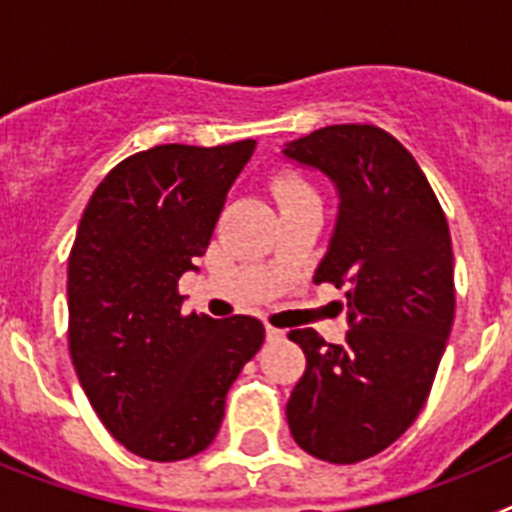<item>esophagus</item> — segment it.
<instances>
[{"label": "esophagus", "instance_id": "34e87169", "mask_svg": "<svg viewBox=\"0 0 512 512\" xmlns=\"http://www.w3.org/2000/svg\"><path fill=\"white\" fill-rule=\"evenodd\" d=\"M284 336H287V330H282V328H274V325H269V323H266V338H269V341H282Z\"/></svg>", "mask_w": 512, "mask_h": 512}]
</instances>
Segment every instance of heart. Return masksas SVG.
<instances>
[{
  "label": "heart",
  "mask_w": 512,
  "mask_h": 512,
  "mask_svg": "<svg viewBox=\"0 0 512 512\" xmlns=\"http://www.w3.org/2000/svg\"><path fill=\"white\" fill-rule=\"evenodd\" d=\"M271 192L277 197L279 205H289V202L305 200V197H315V192L310 189V184L302 179V176L292 174V171H284L279 174L274 182H271Z\"/></svg>",
  "instance_id": "heart-1"
}]
</instances>
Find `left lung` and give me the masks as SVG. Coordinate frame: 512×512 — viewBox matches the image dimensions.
I'll return each instance as SVG.
<instances>
[{"mask_svg": "<svg viewBox=\"0 0 512 512\" xmlns=\"http://www.w3.org/2000/svg\"><path fill=\"white\" fill-rule=\"evenodd\" d=\"M338 189V220L312 282L346 284V343L289 333L305 374L287 402L300 449L330 464L384 451L423 410L454 323L446 215L418 161L377 125H328L284 148Z\"/></svg>", "mask_w": 512, "mask_h": 512, "instance_id": "1", "label": "left lung"}]
</instances>
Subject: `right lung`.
Instances as JSON below:
<instances>
[{
  "instance_id": "1",
  "label": "right lung",
  "mask_w": 512,
  "mask_h": 512,
  "mask_svg": "<svg viewBox=\"0 0 512 512\" xmlns=\"http://www.w3.org/2000/svg\"><path fill=\"white\" fill-rule=\"evenodd\" d=\"M253 148L140 151L104 176L81 215L69 256L71 361L104 428L143 459L205 451L230 384L264 343L261 320L184 315L179 295Z\"/></svg>"
}]
</instances>
